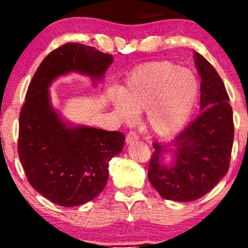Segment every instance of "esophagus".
Masks as SVG:
<instances>
[{
	"mask_svg": "<svg viewBox=\"0 0 248 248\" xmlns=\"http://www.w3.org/2000/svg\"><path fill=\"white\" fill-rule=\"evenodd\" d=\"M138 140H139L138 134L134 133V132H129V133H128V135H127V138H126L127 144H132L133 142H135V141H138Z\"/></svg>",
	"mask_w": 248,
	"mask_h": 248,
	"instance_id": "obj_1",
	"label": "esophagus"
}]
</instances>
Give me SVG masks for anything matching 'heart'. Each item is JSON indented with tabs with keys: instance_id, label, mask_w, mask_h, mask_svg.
Returning a JSON list of instances; mask_svg holds the SVG:
<instances>
[{
	"instance_id": "obj_1",
	"label": "heart",
	"mask_w": 248,
	"mask_h": 248,
	"mask_svg": "<svg viewBox=\"0 0 248 248\" xmlns=\"http://www.w3.org/2000/svg\"><path fill=\"white\" fill-rule=\"evenodd\" d=\"M201 84L192 71L171 62H156L134 70L126 85L113 91L110 102L119 118L133 122L147 110V126L160 138L183 129L197 104Z\"/></svg>"
}]
</instances>
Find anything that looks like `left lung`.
Instances as JSON below:
<instances>
[{
    "label": "left lung",
    "instance_id": "obj_1",
    "mask_svg": "<svg viewBox=\"0 0 248 248\" xmlns=\"http://www.w3.org/2000/svg\"><path fill=\"white\" fill-rule=\"evenodd\" d=\"M201 114L169 143H154L148 178L164 199L192 202L203 197L227 173L234 126L230 98L215 67L199 55ZM170 153L168 164L165 155Z\"/></svg>",
    "mask_w": 248,
    "mask_h": 248
}]
</instances>
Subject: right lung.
<instances>
[{
	"label": "right lung",
	"instance_id": "add662e5",
	"mask_svg": "<svg viewBox=\"0 0 248 248\" xmlns=\"http://www.w3.org/2000/svg\"><path fill=\"white\" fill-rule=\"evenodd\" d=\"M112 55L67 43L45 57L28 87L19 114L18 156L31 186L61 206L92 201L104 190L108 163L121 153L124 135L67 121L53 107L51 85L79 73L102 81Z\"/></svg>",
	"mask_w": 248,
	"mask_h": 248
}]
</instances>
